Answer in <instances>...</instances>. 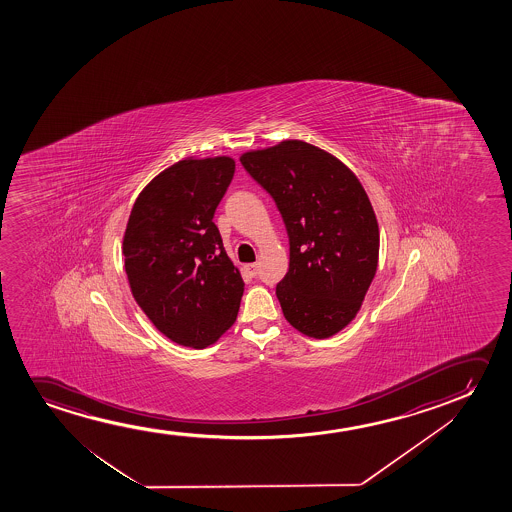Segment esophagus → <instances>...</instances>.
Returning a JSON list of instances; mask_svg holds the SVG:
<instances>
[{"label":"esophagus","mask_w":512,"mask_h":512,"mask_svg":"<svg viewBox=\"0 0 512 512\" xmlns=\"http://www.w3.org/2000/svg\"><path fill=\"white\" fill-rule=\"evenodd\" d=\"M246 271L252 274V276H257L259 274V264L257 262H253V264H246Z\"/></svg>","instance_id":"esophagus-1"}]
</instances>
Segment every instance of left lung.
Masks as SVG:
<instances>
[{
	"label": "left lung",
	"mask_w": 512,
	"mask_h": 512,
	"mask_svg": "<svg viewBox=\"0 0 512 512\" xmlns=\"http://www.w3.org/2000/svg\"><path fill=\"white\" fill-rule=\"evenodd\" d=\"M239 161L287 225L290 266L276 287L283 316L304 336H334L355 320L378 269L367 192L344 162L306 141H280Z\"/></svg>",
	"instance_id": "1"
}]
</instances>
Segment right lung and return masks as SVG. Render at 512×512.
Listing matches in <instances>:
<instances>
[{
	"label": "right lung",
	"instance_id": "add662e5",
	"mask_svg": "<svg viewBox=\"0 0 512 512\" xmlns=\"http://www.w3.org/2000/svg\"><path fill=\"white\" fill-rule=\"evenodd\" d=\"M234 169L227 155L164 169L136 197L122 241L134 301L164 336L196 350L231 329L245 290L213 222Z\"/></svg>",
	"mask_w": 512,
	"mask_h": 512
}]
</instances>
